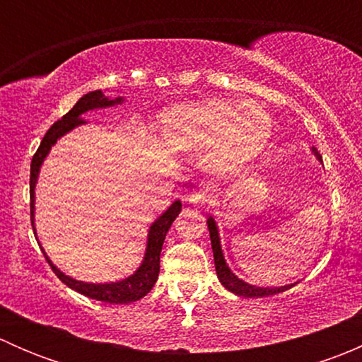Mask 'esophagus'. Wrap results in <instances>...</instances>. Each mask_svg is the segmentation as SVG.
<instances>
[{"mask_svg": "<svg viewBox=\"0 0 362 362\" xmlns=\"http://www.w3.org/2000/svg\"><path fill=\"white\" fill-rule=\"evenodd\" d=\"M211 194L208 192V189H198V191L191 192L187 196V202L192 204V206H204V204L210 203Z\"/></svg>", "mask_w": 362, "mask_h": 362, "instance_id": "34e87169", "label": "esophagus"}]
</instances>
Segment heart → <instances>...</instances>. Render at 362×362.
<instances>
[{"label":"heart","instance_id":"obj_1","mask_svg":"<svg viewBox=\"0 0 362 362\" xmlns=\"http://www.w3.org/2000/svg\"><path fill=\"white\" fill-rule=\"evenodd\" d=\"M273 133V120L257 101L206 100L178 107L160 119V136L173 151H208V166L228 173L245 166Z\"/></svg>","mask_w":362,"mask_h":362}]
</instances>
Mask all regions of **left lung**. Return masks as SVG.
Returning <instances> with one entry per match:
<instances>
[{"label": "left lung", "instance_id": "left-lung-1", "mask_svg": "<svg viewBox=\"0 0 362 362\" xmlns=\"http://www.w3.org/2000/svg\"><path fill=\"white\" fill-rule=\"evenodd\" d=\"M312 152L313 156H315V159L319 160V163H322V158H320V154L317 152L315 147H312ZM206 224H208V231H210L211 250H214L215 272H217V276L218 280H221L222 286H224L228 291H231L233 294L243 296V298H264V296L284 293V291L291 289V287H294L296 284H298L294 282V284H287V286H280V287H257V286H252L249 282H245V280L238 279V276L231 272L228 262H226L224 252H222V245H221V235H218L217 222H215L214 217H208Z\"/></svg>", "mask_w": 362, "mask_h": 362}]
</instances>
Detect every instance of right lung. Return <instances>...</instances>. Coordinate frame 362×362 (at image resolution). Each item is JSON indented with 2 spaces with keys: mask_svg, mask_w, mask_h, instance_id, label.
<instances>
[{
  "mask_svg": "<svg viewBox=\"0 0 362 362\" xmlns=\"http://www.w3.org/2000/svg\"><path fill=\"white\" fill-rule=\"evenodd\" d=\"M124 98H108L107 94L101 89L90 90V93L83 94L78 101L75 103V107L69 110L66 115L61 120H57L47 134L43 136L42 144H40L38 151H36L35 158L31 160V178H29V194H31V226L33 231H35L36 240H38V235H36V226H35V189L36 184H38L40 170H42L43 160L47 159L49 152L52 151L54 145L68 134L69 131H73L75 127L83 126L87 124L86 119H82L83 113L93 112V110H103V108H112L117 107V105L124 103ZM182 211V203L180 199L173 202L163 214L156 218L154 222L148 228L147 235V247H145L144 259H141L140 266L136 268V272L133 275L126 276L122 280H115V282H105V284H93V282H83V280H76L73 276L66 275V273L61 272L50 257L47 255V252L43 250L42 243L38 242V245L42 247V252L45 254V259L49 261L50 268L56 273L57 279L63 284H66L69 289L76 291V293L87 296L90 299H96V301H105L112 303V305H126V303H133L141 299L144 296H147L154 287V284L158 282L159 276V257H160V249H163L164 238H166V233L170 231L171 224H173L175 218L178 217V214Z\"/></svg>",
  "mask_w": 362,
  "mask_h": 362,
  "instance_id": "add662e5",
  "label": "right lung"
}]
</instances>
